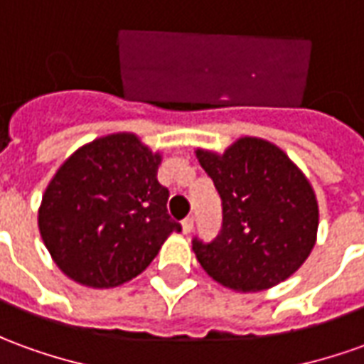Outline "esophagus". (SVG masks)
Segmentation results:
<instances>
[{"label":"esophagus","instance_id":"esophagus-1","mask_svg":"<svg viewBox=\"0 0 364 364\" xmlns=\"http://www.w3.org/2000/svg\"><path fill=\"white\" fill-rule=\"evenodd\" d=\"M181 228H183V235H189V232H193V217L185 218V220L181 223Z\"/></svg>","mask_w":364,"mask_h":364}]
</instances>
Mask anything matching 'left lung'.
I'll list each match as a JSON object with an SVG mask.
<instances>
[{"label":"left lung","instance_id":"left-lung-1","mask_svg":"<svg viewBox=\"0 0 364 364\" xmlns=\"http://www.w3.org/2000/svg\"><path fill=\"white\" fill-rule=\"evenodd\" d=\"M197 159L223 200V226L193 252L213 279L235 291H262L288 279L317 240L314 187L278 146L236 139L225 154L197 149Z\"/></svg>","mask_w":364,"mask_h":364}]
</instances>
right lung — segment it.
<instances>
[{"instance_id":"right-lung-1","label":"right lung","mask_w":364,"mask_h":364,"mask_svg":"<svg viewBox=\"0 0 364 364\" xmlns=\"http://www.w3.org/2000/svg\"><path fill=\"white\" fill-rule=\"evenodd\" d=\"M161 154L136 134L78 147L45 189L39 232L60 272L86 288H116L146 270L181 225L157 181Z\"/></svg>"}]
</instances>
